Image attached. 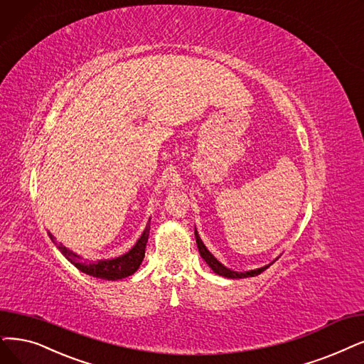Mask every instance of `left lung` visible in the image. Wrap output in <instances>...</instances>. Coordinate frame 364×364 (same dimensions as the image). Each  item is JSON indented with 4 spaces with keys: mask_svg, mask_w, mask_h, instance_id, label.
Listing matches in <instances>:
<instances>
[{
    "mask_svg": "<svg viewBox=\"0 0 364 364\" xmlns=\"http://www.w3.org/2000/svg\"><path fill=\"white\" fill-rule=\"evenodd\" d=\"M196 232V242H197V248H198V252H200V255H201V258L206 261L208 263V266L216 273V274H220V276H224V278H230V279H242V278H251V276H257V274H259L261 272H264L267 267H270L274 261H272L270 264H267V266H264V267H259V269H255V270H250V272H235V270H230L228 267H225L224 264H221L220 261H218L209 251H208V248L205 246V243L201 242V239H200V236H198V232H197V230L194 231Z\"/></svg>",
    "mask_w": 364,
    "mask_h": 364,
    "instance_id": "left-lung-1",
    "label": "left lung"
}]
</instances>
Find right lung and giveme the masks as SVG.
<instances>
[{
  "instance_id": "add662e5",
  "label": "right lung",
  "mask_w": 364,
  "mask_h": 364,
  "mask_svg": "<svg viewBox=\"0 0 364 364\" xmlns=\"http://www.w3.org/2000/svg\"><path fill=\"white\" fill-rule=\"evenodd\" d=\"M149 230H151V225L148 224L146 228L143 230L140 239L136 242V245L127 254L112 258V259H98V261L82 259L77 254L65 248L63 243L56 242V239L50 235L49 231H48V235H49L50 240L55 243L56 248L61 251V254L70 261L71 264H75L80 272L90 274V276H94V278H100V279L118 281V279L127 278V276H132L140 267L141 261L144 258V250H146Z\"/></svg>"
}]
</instances>
